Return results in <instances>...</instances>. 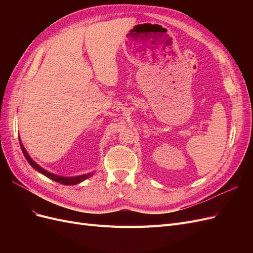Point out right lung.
<instances>
[{
    "instance_id": "add662e5",
    "label": "right lung",
    "mask_w": 253,
    "mask_h": 253,
    "mask_svg": "<svg viewBox=\"0 0 253 253\" xmlns=\"http://www.w3.org/2000/svg\"><path fill=\"white\" fill-rule=\"evenodd\" d=\"M19 141H20V145H21V149H22V152L23 154H24L26 160L28 162V164L32 166L35 170H37L38 172L42 173L43 175L46 176V177L55 180L59 183H62V185H66V186H72V185H77V183H80L81 181L85 180L86 178H88L89 176H91V173H88V174H84V175H80V176H75V177H64V176H59V175H56V174H52L46 170H44L43 168H41L39 165L36 164L34 160L30 158V156L28 155V153L26 152L24 145L22 144L21 140H20V137H19Z\"/></svg>"
}]
</instances>
